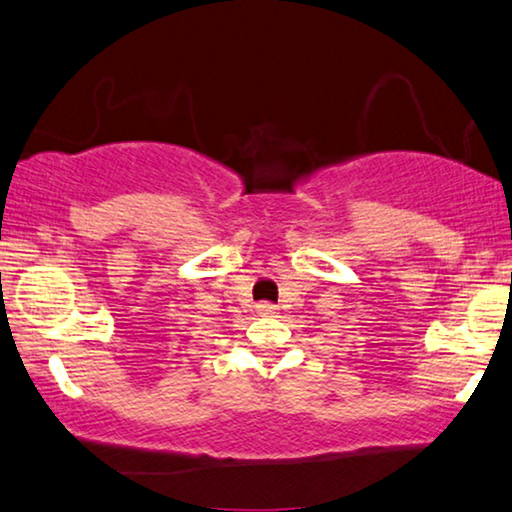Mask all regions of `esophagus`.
Returning a JSON list of instances; mask_svg holds the SVG:
<instances>
[{"instance_id":"34e87169","label":"esophagus","mask_w":512,"mask_h":512,"mask_svg":"<svg viewBox=\"0 0 512 512\" xmlns=\"http://www.w3.org/2000/svg\"><path fill=\"white\" fill-rule=\"evenodd\" d=\"M256 309H258V313H261V316H274V313H277V306L270 304V302H261L256 306Z\"/></svg>"}]
</instances>
